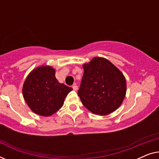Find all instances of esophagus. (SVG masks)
Segmentation results:
<instances>
[{"instance_id": "1", "label": "esophagus", "mask_w": 159, "mask_h": 159, "mask_svg": "<svg viewBox=\"0 0 159 159\" xmlns=\"http://www.w3.org/2000/svg\"><path fill=\"white\" fill-rule=\"evenodd\" d=\"M72 88H73L74 90H77L78 87H77V85H76V84H74V85L72 86Z\"/></svg>"}]
</instances>
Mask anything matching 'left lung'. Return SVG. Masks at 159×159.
I'll return each mask as SVG.
<instances>
[{
	"label": "left lung",
	"mask_w": 159,
	"mask_h": 159,
	"mask_svg": "<svg viewBox=\"0 0 159 159\" xmlns=\"http://www.w3.org/2000/svg\"><path fill=\"white\" fill-rule=\"evenodd\" d=\"M78 95L85 108L95 114H109L125 97L127 85L123 74L103 58H93L84 64Z\"/></svg>",
	"instance_id": "8db88e82"
}]
</instances>
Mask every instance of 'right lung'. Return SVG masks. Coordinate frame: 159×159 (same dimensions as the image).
<instances>
[{"label":"right lung","mask_w":159,"mask_h":159,"mask_svg":"<svg viewBox=\"0 0 159 159\" xmlns=\"http://www.w3.org/2000/svg\"><path fill=\"white\" fill-rule=\"evenodd\" d=\"M72 88L60 84L51 66H40L28 75L23 85V96L33 112L48 116L62 107Z\"/></svg>","instance_id":"obj_1"}]
</instances>
